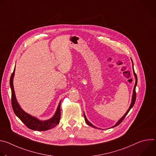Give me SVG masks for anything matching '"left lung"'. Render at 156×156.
<instances>
[{
    "instance_id": "obj_1",
    "label": "left lung",
    "mask_w": 156,
    "mask_h": 156,
    "mask_svg": "<svg viewBox=\"0 0 156 156\" xmlns=\"http://www.w3.org/2000/svg\"><path fill=\"white\" fill-rule=\"evenodd\" d=\"M131 61H132V60H131ZM132 64H133V74H134V76H135V80H136V81H135V86H134V88H133V95H132V98H131V104H130V105H129V108L127 110V111H126V112L124 114V115L116 123V124L114 125V126H112L111 128H114V127H115V126H118L120 123H122V122L123 120V119L125 118V117L126 116V115L128 114V113L129 112V111L131 110V108L133 107V105H134V104H135V101H136V85H137V82H138V80H137V76H136V73H135V70H134V68H133V61H132ZM84 120H85V122H86V123H87V125H88L89 126H91V127H93V128H97V129H100V128H98V127H96V126H95L94 125H93L91 123H90V122L88 121V120L87 119V118H86V115H85V114H84Z\"/></svg>"
}]
</instances>
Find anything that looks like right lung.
I'll list each match as a JSON object with an SVG mask.
<instances>
[{
  "label": "right lung",
  "mask_w": 156,
  "mask_h": 156,
  "mask_svg": "<svg viewBox=\"0 0 156 156\" xmlns=\"http://www.w3.org/2000/svg\"><path fill=\"white\" fill-rule=\"evenodd\" d=\"M15 67L13 70V73L11 75L10 80V86L12 91V106L13 110V112L15 115L21 120L28 128L35 130V131H46L54 128L57 126L60 120V101L56 112H55L53 117L46 120H40L37 118L31 115L30 114L25 112V111L21 108L19 105L14 91L13 87V77L15 75Z\"/></svg>",
  "instance_id": "1"
}]
</instances>
